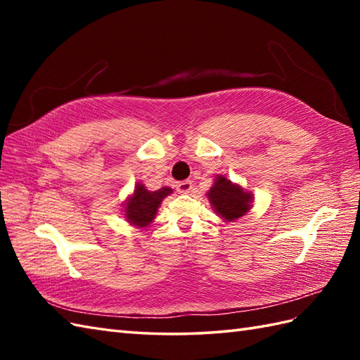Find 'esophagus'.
Instances as JSON below:
<instances>
[{
    "instance_id": "esophagus-1",
    "label": "esophagus",
    "mask_w": 360,
    "mask_h": 360,
    "mask_svg": "<svg viewBox=\"0 0 360 360\" xmlns=\"http://www.w3.org/2000/svg\"><path fill=\"white\" fill-rule=\"evenodd\" d=\"M192 188H193L192 181H181L176 184V190H178L179 193H188Z\"/></svg>"
}]
</instances>
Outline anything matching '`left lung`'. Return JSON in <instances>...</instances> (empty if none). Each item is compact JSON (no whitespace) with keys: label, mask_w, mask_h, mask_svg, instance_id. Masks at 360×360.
<instances>
[{"label":"left lung","mask_w":360,"mask_h":360,"mask_svg":"<svg viewBox=\"0 0 360 360\" xmlns=\"http://www.w3.org/2000/svg\"><path fill=\"white\" fill-rule=\"evenodd\" d=\"M209 201L219 217L226 221H235L250 209L252 193L227 181L224 176L217 178L215 186L207 193Z\"/></svg>","instance_id":"1"}]
</instances>
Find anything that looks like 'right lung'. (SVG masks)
Here are the masks:
<instances>
[{"label":"right lung","mask_w":360,"mask_h":360,"mask_svg":"<svg viewBox=\"0 0 360 360\" xmlns=\"http://www.w3.org/2000/svg\"><path fill=\"white\" fill-rule=\"evenodd\" d=\"M170 193V187H162L156 190V192H148L142 184H137L134 188V195L129 198L125 205V217L134 226H148L155 219L159 204Z\"/></svg>","instance_id":"1"}]
</instances>
